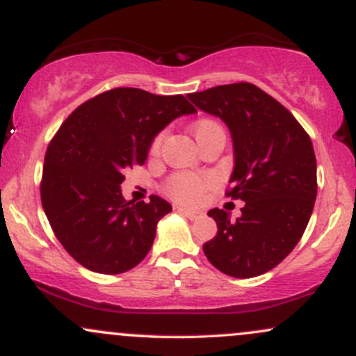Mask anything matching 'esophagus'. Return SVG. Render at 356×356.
<instances>
[{
  "mask_svg": "<svg viewBox=\"0 0 356 356\" xmlns=\"http://www.w3.org/2000/svg\"><path fill=\"white\" fill-rule=\"evenodd\" d=\"M177 211H179V212H182L184 216H187V218H189L191 220H197V219L204 218V212H201V211L186 209V207H177Z\"/></svg>",
  "mask_w": 356,
  "mask_h": 356,
  "instance_id": "esophagus-1",
  "label": "esophagus"
}]
</instances>
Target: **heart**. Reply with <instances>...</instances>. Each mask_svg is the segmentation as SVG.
<instances>
[{
	"label": "heart",
	"mask_w": 356,
	"mask_h": 356,
	"mask_svg": "<svg viewBox=\"0 0 356 356\" xmlns=\"http://www.w3.org/2000/svg\"><path fill=\"white\" fill-rule=\"evenodd\" d=\"M192 136L195 137L197 144H201L204 138H207L216 132H224L222 127L214 118H199L191 127ZM165 132H159L152 138L150 144V154L157 155L161 152L164 144ZM216 179L211 174H195V172H175L167 179L164 184V191L167 195L182 204H199L206 195V192L212 189Z\"/></svg>",
	"instance_id": "1"
}]
</instances>
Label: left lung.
I'll return each mask as SVG.
<instances>
[{"mask_svg": "<svg viewBox=\"0 0 356 356\" xmlns=\"http://www.w3.org/2000/svg\"><path fill=\"white\" fill-rule=\"evenodd\" d=\"M187 97L229 127L234 172L226 195L244 201L236 220L224 209L207 212L218 234L204 254L227 276L264 275L295 249L312 218L318 191L312 138L288 108L248 81Z\"/></svg>", "mask_w": 356, "mask_h": 356, "instance_id": "left-lung-1", "label": "left lung"}]
</instances>
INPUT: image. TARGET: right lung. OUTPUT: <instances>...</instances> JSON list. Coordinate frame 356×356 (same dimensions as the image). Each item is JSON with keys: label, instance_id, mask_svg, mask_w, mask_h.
<instances>
[{"label": "right lung", "instance_id": "obj_1", "mask_svg": "<svg viewBox=\"0 0 356 356\" xmlns=\"http://www.w3.org/2000/svg\"><path fill=\"white\" fill-rule=\"evenodd\" d=\"M184 95L118 87L76 107L44 154L40 194L56 239L76 263L102 275L136 268L172 206L125 201V170L142 165L152 138L174 118L195 113Z\"/></svg>", "mask_w": 356, "mask_h": 356}]
</instances>
